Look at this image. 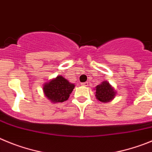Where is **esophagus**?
Returning <instances> with one entry per match:
<instances>
[{
  "instance_id": "esophagus-1",
  "label": "esophagus",
  "mask_w": 152,
  "mask_h": 152,
  "mask_svg": "<svg viewBox=\"0 0 152 152\" xmlns=\"http://www.w3.org/2000/svg\"><path fill=\"white\" fill-rule=\"evenodd\" d=\"M81 85L83 86H87L88 85V82H86V83H83Z\"/></svg>"
}]
</instances>
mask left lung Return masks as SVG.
I'll use <instances>...</instances> for the list:
<instances>
[{
  "instance_id": "8db88e82",
  "label": "left lung",
  "mask_w": 152,
  "mask_h": 152,
  "mask_svg": "<svg viewBox=\"0 0 152 152\" xmlns=\"http://www.w3.org/2000/svg\"><path fill=\"white\" fill-rule=\"evenodd\" d=\"M116 91L107 81H103L95 87V97L100 102L106 103L114 98Z\"/></svg>"
}]
</instances>
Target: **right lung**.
<instances>
[{
    "instance_id": "add662e5",
    "label": "right lung",
    "mask_w": 152,
    "mask_h": 152,
    "mask_svg": "<svg viewBox=\"0 0 152 152\" xmlns=\"http://www.w3.org/2000/svg\"><path fill=\"white\" fill-rule=\"evenodd\" d=\"M75 87L74 84L69 83L62 76H57L55 79L43 86L45 95L52 103L64 102L69 98V95Z\"/></svg>"
}]
</instances>
